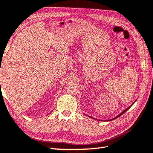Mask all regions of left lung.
Returning a JSON list of instances; mask_svg holds the SVG:
<instances>
[{"label":"left lung","mask_w":153,"mask_h":153,"mask_svg":"<svg viewBox=\"0 0 153 153\" xmlns=\"http://www.w3.org/2000/svg\"><path fill=\"white\" fill-rule=\"evenodd\" d=\"M131 105L130 107H128V108H127V109H125V111H123V112H122L121 113H120V114H119V115H117V117H115L114 119H116V118H117V117H119V116H121V115L122 114H123V113H125V111H127V110H128V109H129V108H130V107H131ZM111 120H112V119H111Z\"/></svg>","instance_id":"left-lung-1"}]
</instances>
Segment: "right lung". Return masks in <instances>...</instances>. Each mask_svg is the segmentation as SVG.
<instances>
[{
	"mask_svg": "<svg viewBox=\"0 0 153 153\" xmlns=\"http://www.w3.org/2000/svg\"><path fill=\"white\" fill-rule=\"evenodd\" d=\"M0 83H1V82H0Z\"/></svg>",
	"mask_w": 153,
	"mask_h": 153,
	"instance_id": "add662e5",
	"label": "right lung"
}]
</instances>
